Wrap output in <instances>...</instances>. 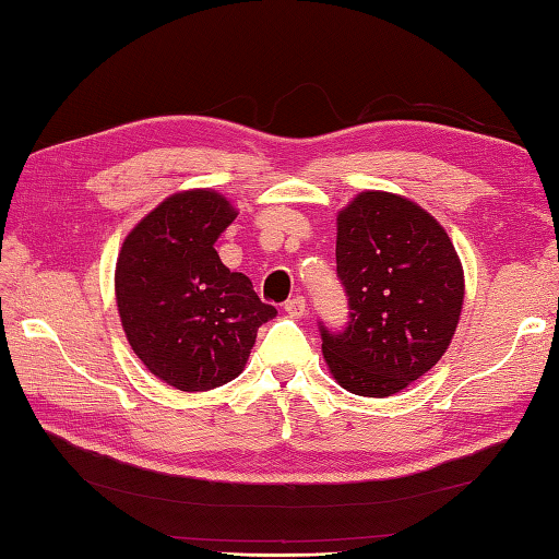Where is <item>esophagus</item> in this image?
Listing matches in <instances>:
<instances>
[{
    "mask_svg": "<svg viewBox=\"0 0 559 559\" xmlns=\"http://www.w3.org/2000/svg\"><path fill=\"white\" fill-rule=\"evenodd\" d=\"M286 312H288L293 319H300V317H305V312H307V302H305L302 295H295V298H290V300L286 302Z\"/></svg>",
    "mask_w": 559,
    "mask_h": 559,
    "instance_id": "esophagus-1",
    "label": "esophagus"
}]
</instances>
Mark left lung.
<instances>
[{
  "mask_svg": "<svg viewBox=\"0 0 559 559\" xmlns=\"http://www.w3.org/2000/svg\"><path fill=\"white\" fill-rule=\"evenodd\" d=\"M336 271L350 322L322 326L329 372L350 394L394 396L454 338L466 290L456 249L415 201L367 189L336 216Z\"/></svg>",
  "mask_w": 559,
  "mask_h": 559,
  "instance_id": "1",
  "label": "left lung"
}]
</instances>
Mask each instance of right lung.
Segmentation results:
<instances>
[{"label": "right lung", "instance_id": "1", "mask_svg": "<svg viewBox=\"0 0 559 559\" xmlns=\"http://www.w3.org/2000/svg\"><path fill=\"white\" fill-rule=\"evenodd\" d=\"M237 211L213 189L170 194L124 237L115 300L129 346L160 382L209 391L245 370L257 329L276 317L216 252Z\"/></svg>", "mask_w": 559, "mask_h": 559}]
</instances>
